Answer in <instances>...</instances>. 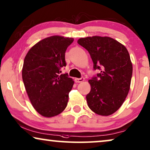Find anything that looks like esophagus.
Segmentation results:
<instances>
[{"label":"esophagus","instance_id":"esophagus-1","mask_svg":"<svg viewBox=\"0 0 150 150\" xmlns=\"http://www.w3.org/2000/svg\"><path fill=\"white\" fill-rule=\"evenodd\" d=\"M84 79H85L84 77H80V78H75V81L77 83H80V82H82V81H84Z\"/></svg>","mask_w":150,"mask_h":150}]
</instances>
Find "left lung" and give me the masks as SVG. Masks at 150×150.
Wrapping results in <instances>:
<instances>
[{
    "label": "left lung",
    "instance_id": "obj_1",
    "mask_svg": "<svg viewBox=\"0 0 150 150\" xmlns=\"http://www.w3.org/2000/svg\"><path fill=\"white\" fill-rule=\"evenodd\" d=\"M77 42L91 55L94 70L99 73L88 81V105L99 115H110L124 102L130 87L132 64L126 48L109 37L80 38Z\"/></svg>",
    "mask_w": 150,
    "mask_h": 150
}]
</instances>
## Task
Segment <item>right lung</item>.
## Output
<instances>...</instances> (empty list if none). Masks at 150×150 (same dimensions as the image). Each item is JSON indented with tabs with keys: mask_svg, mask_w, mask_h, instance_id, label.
<instances>
[{
	"mask_svg": "<svg viewBox=\"0 0 150 150\" xmlns=\"http://www.w3.org/2000/svg\"><path fill=\"white\" fill-rule=\"evenodd\" d=\"M73 38L54 35L40 41L28 51L22 76L33 108L46 117L60 114L67 107L74 81L68 73L65 52Z\"/></svg>",
	"mask_w": 150,
	"mask_h": 150,
	"instance_id": "add662e5",
	"label": "right lung"
}]
</instances>
